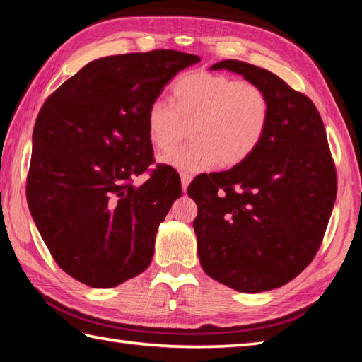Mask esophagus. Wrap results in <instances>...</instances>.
Masks as SVG:
<instances>
[{
	"label": "esophagus",
	"instance_id": "obj_1",
	"mask_svg": "<svg viewBox=\"0 0 362 362\" xmlns=\"http://www.w3.org/2000/svg\"><path fill=\"white\" fill-rule=\"evenodd\" d=\"M180 179H182V189H183V193H187V188H188L189 182H191V175L187 174V173H182V174H180Z\"/></svg>",
	"mask_w": 362,
	"mask_h": 362
}]
</instances>
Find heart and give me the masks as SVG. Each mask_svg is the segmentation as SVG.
<instances>
[{"label":"heart","instance_id":"obj_1","mask_svg":"<svg viewBox=\"0 0 362 362\" xmlns=\"http://www.w3.org/2000/svg\"><path fill=\"white\" fill-rule=\"evenodd\" d=\"M271 121V101L257 83L199 70L180 76L173 103L153 101L146 115L148 136L161 152L172 149L190 127L194 140L161 158L187 173L233 168L253 156Z\"/></svg>","mask_w":362,"mask_h":362}]
</instances>
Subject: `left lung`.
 I'll use <instances>...</instances> for the list:
<instances>
[{"label": "left lung", "instance_id": "obj_1", "mask_svg": "<svg viewBox=\"0 0 362 362\" xmlns=\"http://www.w3.org/2000/svg\"><path fill=\"white\" fill-rule=\"evenodd\" d=\"M222 68L266 91L271 121L244 163L189 183L197 253L211 279L240 292H263L296 279L316 257L336 201V166L308 96L241 60H221L211 70Z\"/></svg>", "mask_w": 362, "mask_h": 362}]
</instances>
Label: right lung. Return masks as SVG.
<instances>
[{
    "label": "right lung",
    "instance_id": "right-lung-1",
    "mask_svg": "<svg viewBox=\"0 0 362 362\" xmlns=\"http://www.w3.org/2000/svg\"><path fill=\"white\" fill-rule=\"evenodd\" d=\"M201 57L175 49L93 60L46 98L26 179L30 214L64 272L115 288L151 264L180 177L153 163L146 115L166 83ZM144 172L141 187L133 179Z\"/></svg>",
    "mask_w": 362,
    "mask_h": 362
}]
</instances>
